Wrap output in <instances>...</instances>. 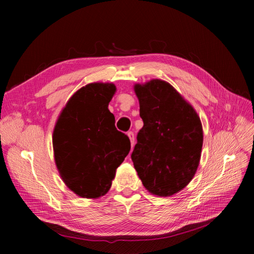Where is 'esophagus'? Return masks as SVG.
<instances>
[{
  "label": "esophagus",
  "mask_w": 254,
  "mask_h": 254,
  "mask_svg": "<svg viewBox=\"0 0 254 254\" xmlns=\"http://www.w3.org/2000/svg\"><path fill=\"white\" fill-rule=\"evenodd\" d=\"M128 136L130 139V143H131V148L134 146V133L132 131H128Z\"/></svg>",
  "instance_id": "esophagus-1"
}]
</instances>
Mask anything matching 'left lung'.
Here are the masks:
<instances>
[{
  "label": "left lung",
  "instance_id": "1",
  "mask_svg": "<svg viewBox=\"0 0 254 254\" xmlns=\"http://www.w3.org/2000/svg\"><path fill=\"white\" fill-rule=\"evenodd\" d=\"M134 91L144 123L131 153L134 168L149 193L172 196L197 171L203 142L200 119L166 81L135 84Z\"/></svg>",
  "mask_w": 254,
  "mask_h": 254
}]
</instances>
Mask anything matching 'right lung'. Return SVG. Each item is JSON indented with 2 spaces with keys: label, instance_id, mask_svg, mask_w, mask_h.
Listing matches in <instances>:
<instances>
[{
  "label": "right lung",
  "instance_id": "add662e5",
  "mask_svg": "<svg viewBox=\"0 0 254 254\" xmlns=\"http://www.w3.org/2000/svg\"><path fill=\"white\" fill-rule=\"evenodd\" d=\"M112 83H90L70 98L54 129L55 162L66 187L83 198L105 195L130 151L129 137L115 128L108 105Z\"/></svg>",
  "mask_w": 254,
  "mask_h": 254
}]
</instances>
